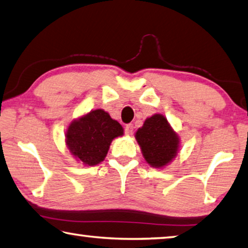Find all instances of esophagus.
Here are the masks:
<instances>
[{"mask_svg": "<svg viewBox=\"0 0 248 248\" xmlns=\"http://www.w3.org/2000/svg\"><path fill=\"white\" fill-rule=\"evenodd\" d=\"M133 124H127L124 127V132H125V134H128V136H130V134H132V132H133Z\"/></svg>", "mask_w": 248, "mask_h": 248, "instance_id": "1", "label": "esophagus"}]
</instances>
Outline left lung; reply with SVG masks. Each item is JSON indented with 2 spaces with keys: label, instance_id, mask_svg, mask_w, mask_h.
Listing matches in <instances>:
<instances>
[{
  "label": "left lung",
  "instance_id": "8db88e82",
  "mask_svg": "<svg viewBox=\"0 0 248 248\" xmlns=\"http://www.w3.org/2000/svg\"><path fill=\"white\" fill-rule=\"evenodd\" d=\"M143 157L151 167L161 169L177 157L180 147L178 133L171 128L167 118L155 114L144 121L136 132Z\"/></svg>",
  "mask_w": 248,
  "mask_h": 248
}]
</instances>
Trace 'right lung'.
<instances>
[{"label": "right lung", "instance_id": "obj_1", "mask_svg": "<svg viewBox=\"0 0 248 248\" xmlns=\"http://www.w3.org/2000/svg\"><path fill=\"white\" fill-rule=\"evenodd\" d=\"M124 136V128L103 109L91 110L69 124L66 145L70 154L85 166L102 163L114 139Z\"/></svg>", "mask_w": 248, "mask_h": 248}]
</instances>
